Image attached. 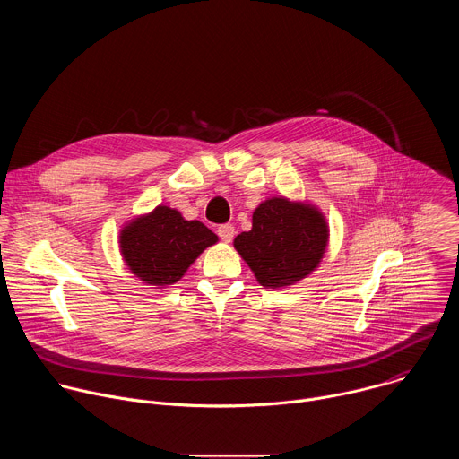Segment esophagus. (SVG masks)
Wrapping results in <instances>:
<instances>
[{"instance_id": "obj_1", "label": "esophagus", "mask_w": 459, "mask_h": 459, "mask_svg": "<svg viewBox=\"0 0 459 459\" xmlns=\"http://www.w3.org/2000/svg\"><path fill=\"white\" fill-rule=\"evenodd\" d=\"M234 234H236V229H234L232 225H229V223L218 227V236H220V239L225 241V243H230V241L234 239Z\"/></svg>"}]
</instances>
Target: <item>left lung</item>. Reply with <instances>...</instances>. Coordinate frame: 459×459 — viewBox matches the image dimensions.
Returning a JSON list of instances; mask_svg holds the SVG:
<instances>
[{"label":"left lung","instance_id":"obj_1","mask_svg":"<svg viewBox=\"0 0 459 459\" xmlns=\"http://www.w3.org/2000/svg\"><path fill=\"white\" fill-rule=\"evenodd\" d=\"M326 241L329 229L319 211L273 198L254 211L252 229L236 236L234 247L261 285L280 289L319 265Z\"/></svg>","mask_w":459,"mask_h":459}]
</instances>
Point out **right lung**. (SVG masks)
I'll list each match as a JSON object with an SVG mask.
<instances>
[{
  "instance_id": "add662e5",
  "label": "right lung",
  "mask_w": 459,
  "mask_h": 459,
  "mask_svg": "<svg viewBox=\"0 0 459 459\" xmlns=\"http://www.w3.org/2000/svg\"><path fill=\"white\" fill-rule=\"evenodd\" d=\"M218 236L202 221H186L169 207H156L121 230L119 247L125 264L149 285H172L181 280Z\"/></svg>"
}]
</instances>
